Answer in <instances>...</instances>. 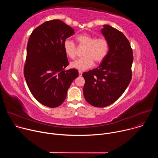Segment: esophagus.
<instances>
[{
    "label": "esophagus",
    "instance_id": "esophagus-1",
    "mask_svg": "<svg viewBox=\"0 0 158 158\" xmlns=\"http://www.w3.org/2000/svg\"><path fill=\"white\" fill-rule=\"evenodd\" d=\"M82 73L81 71H79V76H82Z\"/></svg>",
    "mask_w": 158,
    "mask_h": 158
}]
</instances>
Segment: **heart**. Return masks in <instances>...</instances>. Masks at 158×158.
Instances as JSON below:
<instances>
[{
	"mask_svg": "<svg viewBox=\"0 0 158 158\" xmlns=\"http://www.w3.org/2000/svg\"><path fill=\"white\" fill-rule=\"evenodd\" d=\"M79 46L84 47L82 58L71 63L72 68L80 71L86 70L91 67L94 63H101L106 57L109 49V44L105 37L97 38L87 33L79 35L76 38ZM64 52L67 57L73 59L76 56V46L69 39H66L63 44Z\"/></svg>",
	"mask_w": 158,
	"mask_h": 158,
	"instance_id": "obj_1",
	"label": "heart"
}]
</instances>
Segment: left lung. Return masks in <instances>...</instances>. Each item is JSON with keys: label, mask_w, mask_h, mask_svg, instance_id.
I'll return each instance as SVG.
<instances>
[{"label": "left lung", "mask_w": 158, "mask_h": 158, "mask_svg": "<svg viewBox=\"0 0 158 158\" xmlns=\"http://www.w3.org/2000/svg\"><path fill=\"white\" fill-rule=\"evenodd\" d=\"M101 32L108 40L109 49L96 69L82 74L86 101L97 107H104L117 101L132 79V50L126 36L118 29L104 25Z\"/></svg>", "instance_id": "left-lung-1"}]
</instances>
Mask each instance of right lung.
I'll list each match as a JSON object with an SVG mask.
<instances>
[{
    "instance_id": "obj_1",
    "label": "right lung",
    "mask_w": 158,
    "mask_h": 158,
    "mask_svg": "<svg viewBox=\"0 0 158 158\" xmlns=\"http://www.w3.org/2000/svg\"><path fill=\"white\" fill-rule=\"evenodd\" d=\"M74 31L60 20H52L38 26L30 35L24 75L31 93L44 106L61 105L79 76L75 69H64L69 62L63 44Z\"/></svg>"
}]
</instances>
